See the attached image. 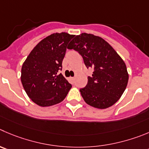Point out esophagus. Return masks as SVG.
I'll use <instances>...</instances> for the list:
<instances>
[{
    "instance_id": "esophagus-1",
    "label": "esophagus",
    "mask_w": 149,
    "mask_h": 149,
    "mask_svg": "<svg viewBox=\"0 0 149 149\" xmlns=\"http://www.w3.org/2000/svg\"><path fill=\"white\" fill-rule=\"evenodd\" d=\"M69 80H70L72 82H74V77H69Z\"/></svg>"
}]
</instances>
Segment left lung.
Wrapping results in <instances>:
<instances>
[{"label":"left lung","instance_id":"left-lung-1","mask_svg":"<svg viewBox=\"0 0 149 149\" xmlns=\"http://www.w3.org/2000/svg\"><path fill=\"white\" fill-rule=\"evenodd\" d=\"M68 48L81 55L88 69H93L86 87L80 89L84 101L99 109L114 104L125 91L129 80L122 58L102 38L90 33L76 36Z\"/></svg>","mask_w":149,"mask_h":149}]
</instances>
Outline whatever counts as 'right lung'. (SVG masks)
Wrapping results in <instances>:
<instances>
[{"mask_svg":"<svg viewBox=\"0 0 149 149\" xmlns=\"http://www.w3.org/2000/svg\"><path fill=\"white\" fill-rule=\"evenodd\" d=\"M74 36L64 32L49 35L32 49L22 64V86L29 98L41 107L60 103L72 88L59 72L66 47Z\"/></svg>","mask_w":149,"mask_h":149,"instance_id":"add662e5","label":"right lung"}]
</instances>
